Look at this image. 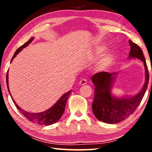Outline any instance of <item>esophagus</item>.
I'll list each match as a JSON object with an SVG mask.
<instances>
[{
    "mask_svg": "<svg viewBox=\"0 0 152 152\" xmlns=\"http://www.w3.org/2000/svg\"><path fill=\"white\" fill-rule=\"evenodd\" d=\"M86 83H87L86 80V79H84V78L80 80V82H79L80 85H84V84H86Z\"/></svg>",
    "mask_w": 152,
    "mask_h": 152,
    "instance_id": "1",
    "label": "esophagus"
}]
</instances>
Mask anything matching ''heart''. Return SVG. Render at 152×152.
I'll list each match as a JSON object with an SVG mask.
<instances>
[{
	"instance_id": "b5f03b06",
	"label": "heart",
	"mask_w": 152,
	"mask_h": 152,
	"mask_svg": "<svg viewBox=\"0 0 152 152\" xmlns=\"http://www.w3.org/2000/svg\"><path fill=\"white\" fill-rule=\"evenodd\" d=\"M105 47L102 45H97L95 47L94 52L95 55L100 56L104 51ZM115 60V56L112 53H106L102 56L97 64V68L100 70H104L112 65Z\"/></svg>"
}]
</instances>
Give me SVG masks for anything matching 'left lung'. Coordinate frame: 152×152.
I'll list each match as a JSON object with an SVG mask.
<instances>
[{"instance_id": "obj_1", "label": "left lung", "mask_w": 152, "mask_h": 152, "mask_svg": "<svg viewBox=\"0 0 152 152\" xmlns=\"http://www.w3.org/2000/svg\"><path fill=\"white\" fill-rule=\"evenodd\" d=\"M131 51L129 58H137L143 62L145 66V81L141 91L135 96L116 97L111 94L113 82L117 73L102 72L92 77L94 84V101L92 104V111L97 119L107 123H117L125 120L135 111L140 104L149 82V72L143 51L140 46L129 40Z\"/></svg>"}]
</instances>
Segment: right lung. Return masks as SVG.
<instances>
[{"label": "right lung", "instance_id": "obj_1", "mask_svg": "<svg viewBox=\"0 0 152 152\" xmlns=\"http://www.w3.org/2000/svg\"><path fill=\"white\" fill-rule=\"evenodd\" d=\"M33 39H34V37H31L29 41H28V42L25 43V44L21 45L20 47H19L17 49V51H15V54L13 55V56H12L11 62L13 60L15 57H16V56L18 54V53H19L20 51L23 50V49L25 48V47H27V46L32 42ZM6 78H7V88H8L9 94L11 95L14 104L17 108V109L19 110L20 113H22V115H23L25 117H26L28 120L30 121L37 123V124H39V125H50L57 122L60 119L61 117L62 116L63 113L64 112V110H65V107L66 104L67 100H68L69 95L70 94L72 91H68V92H66V93L63 94L62 96H61L60 99H59L58 101L50 108V109H48L47 110H45V111L41 112V113H29L27 111H25V110L22 109L20 107L18 106L17 104L14 101V99H12L11 92L9 91V82H9L8 72L7 74Z\"/></svg>", "mask_w": 152, "mask_h": 152}]
</instances>
